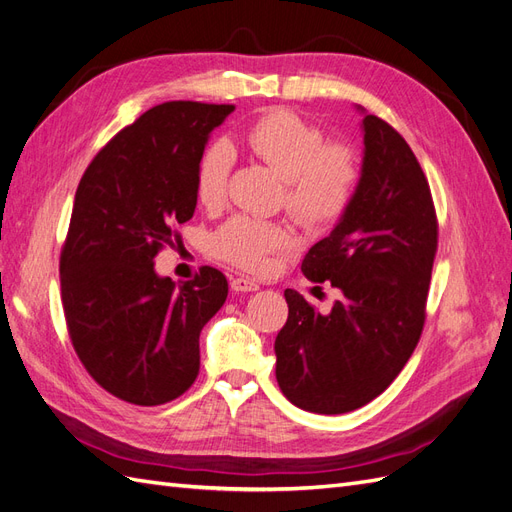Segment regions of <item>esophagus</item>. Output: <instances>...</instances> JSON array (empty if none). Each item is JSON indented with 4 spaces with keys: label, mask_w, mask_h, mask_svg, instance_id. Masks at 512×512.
Here are the masks:
<instances>
[{
    "label": "esophagus",
    "mask_w": 512,
    "mask_h": 512,
    "mask_svg": "<svg viewBox=\"0 0 512 512\" xmlns=\"http://www.w3.org/2000/svg\"><path fill=\"white\" fill-rule=\"evenodd\" d=\"M230 288H232V290H237V292H254V290H258V288H260V284H258V282H254V280H250V277H243V275H239V277H232Z\"/></svg>",
    "instance_id": "1"
}]
</instances>
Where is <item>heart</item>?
<instances>
[{"mask_svg":"<svg viewBox=\"0 0 512 512\" xmlns=\"http://www.w3.org/2000/svg\"><path fill=\"white\" fill-rule=\"evenodd\" d=\"M245 147L284 183V207L305 228H322L348 211L361 181L359 153L344 143H324V134L297 113L275 108L245 132ZM232 149L213 143L196 164V198L218 209L226 198ZM290 243L288 230L250 215H235L213 235V252L232 265L265 271L271 254Z\"/></svg>","mask_w":512,"mask_h":512,"instance_id":"b5f03b06","label":"heart"}]
</instances>
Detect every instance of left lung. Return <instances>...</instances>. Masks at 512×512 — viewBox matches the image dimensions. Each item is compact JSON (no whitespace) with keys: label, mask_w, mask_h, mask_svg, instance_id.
<instances>
[{"label":"left lung","mask_w":512,"mask_h":512,"mask_svg":"<svg viewBox=\"0 0 512 512\" xmlns=\"http://www.w3.org/2000/svg\"><path fill=\"white\" fill-rule=\"evenodd\" d=\"M363 143L348 211L301 265L307 280H329L342 294L320 314L286 288L288 320L275 339L277 384L316 414L361 408L399 376L423 333L438 250L429 183L404 136L365 115Z\"/></svg>","instance_id":"obj_1"}]
</instances>
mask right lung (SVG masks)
Masks as SVG:
<instances>
[{"label": "right lung", "mask_w": 512, "mask_h": 512, "mask_svg": "<svg viewBox=\"0 0 512 512\" xmlns=\"http://www.w3.org/2000/svg\"><path fill=\"white\" fill-rule=\"evenodd\" d=\"M232 104L164 102L123 128L76 188L59 258L72 346L104 391L160 406L190 389L198 337L228 297L222 271L179 286L153 260L196 209V164Z\"/></svg>", "instance_id": "1"}]
</instances>
